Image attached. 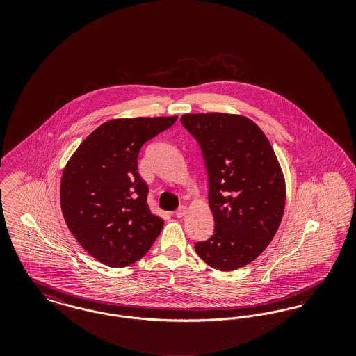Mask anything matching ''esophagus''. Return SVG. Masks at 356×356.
Returning <instances> with one entry per match:
<instances>
[{"label":"esophagus","mask_w":356,"mask_h":356,"mask_svg":"<svg viewBox=\"0 0 356 356\" xmlns=\"http://www.w3.org/2000/svg\"><path fill=\"white\" fill-rule=\"evenodd\" d=\"M186 213V205H181V207H179L177 208V211L175 212V215H176V218H183L184 215Z\"/></svg>","instance_id":"obj_1"}]
</instances>
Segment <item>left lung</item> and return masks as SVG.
<instances>
[{
	"instance_id": "obj_1",
	"label": "left lung",
	"mask_w": 356,
	"mask_h": 356,
	"mask_svg": "<svg viewBox=\"0 0 356 356\" xmlns=\"http://www.w3.org/2000/svg\"><path fill=\"white\" fill-rule=\"evenodd\" d=\"M180 121L200 145L215 219L213 235L195 251L215 270L241 268L267 248L283 218L286 186L276 154L244 116L197 113Z\"/></svg>"
}]
</instances>
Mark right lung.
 <instances>
[{
    "instance_id": "1",
    "label": "right lung",
    "mask_w": 356,
    "mask_h": 356,
    "mask_svg": "<svg viewBox=\"0 0 356 356\" xmlns=\"http://www.w3.org/2000/svg\"><path fill=\"white\" fill-rule=\"evenodd\" d=\"M172 118L104 122L85 138L64 170L60 202L69 231L104 264H134L152 247L164 221L147 204L148 186L137 172L141 147L170 128Z\"/></svg>"
}]
</instances>
